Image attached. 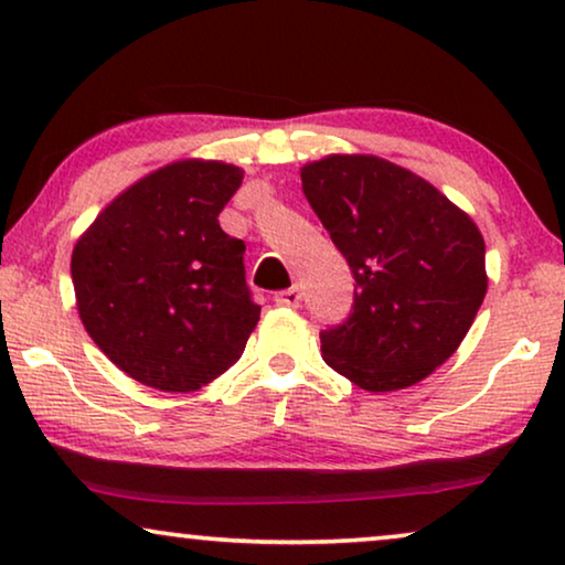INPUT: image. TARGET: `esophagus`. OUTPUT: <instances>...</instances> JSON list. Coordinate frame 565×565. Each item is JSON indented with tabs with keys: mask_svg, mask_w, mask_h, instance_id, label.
I'll use <instances>...</instances> for the list:
<instances>
[{
	"mask_svg": "<svg viewBox=\"0 0 565 565\" xmlns=\"http://www.w3.org/2000/svg\"><path fill=\"white\" fill-rule=\"evenodd\" d=\"M275 303L277 306H285V308H298L300 306V290L298 288H288V290H280L275 296Z\"/></svg>",
	"mask_w": 565,
	"mask_h": 565,
	"instance_id": "esophagus-1",
	"label": "esophagus"
}]
</instances>
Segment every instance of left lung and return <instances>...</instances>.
<instances>
[{"instance_id": "1", "label": "left lung", "mask_w": 565, "mask_h": 565, "mask_svg": "<svg viewBox=\"0 0 565 565\" xmlns=\"http://www.w3.org/2000/svg\"><path fill=\"white\" fill-rule=\"evenodd\" d=\"M300 182L358 282L350 319L321 331L327 365L373 393L424 381L483 303L481 231L435 184L370 153L311 161Z\"/></svg>"}]
</instances>
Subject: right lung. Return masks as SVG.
I'll list each match as a JSON object with an SVG mask.
<instances>
[{"instance_id": "1", "label": "right lung", "mask_w": 565, "mask_h": 565, "mask_svg": "<svg viewBox=\"0 0 565 565\" xmlns=\"http://www.w3.org/2000/svg\"><path fill=\"white\" fill-rule=\"evenodd\" d=\"M244 172L182 159L122 190L76 238V311L134 381L190 393L242 358L262 308L244 277L242 238L218 215Z\"/></svg>"}]
</instances>
